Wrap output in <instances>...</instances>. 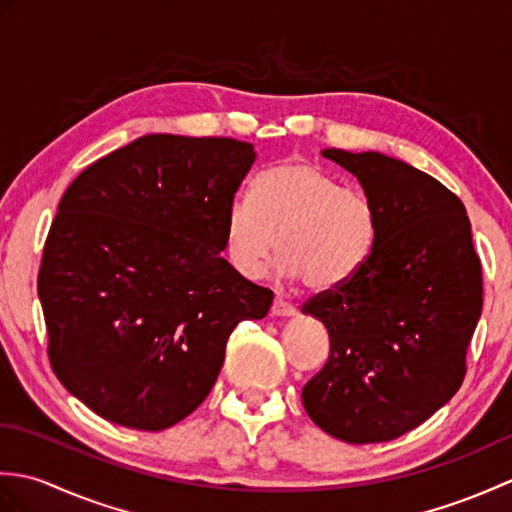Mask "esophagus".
I'll list each match as a JSON object with an SVG mask.
<instances>
[{"label": "esophagus", "instance_id": "1", "mask_svg": "<svg viewBox=\"0 0 512 512\" xmlns=\"http://www.w3.org/2000/svg\"><path fill=\"white\" fill-rule=\"evenodd\" d=\"M270 314H273V317H295L297 308L292 306V303H288V301H284L281 297H277V299L273 301V308H270Z\"/></svg>", "mask_w": 512, "mask_h": 512}]
</instances>
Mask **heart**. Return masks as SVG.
I'll return each mask as SVG.
<instances>
[{
    "label": "heart",
    "mask_w": 512,
    "mask_h": 512,
    "mask_svg": "<svg viewBox=\"0 0 512 512\" xmlns=\"http://www.w3.org/2000/svg\"><path fill=\"white\" fill-rule=\"evenodd\" d=\"M378 244V213L363 191L312 162H284L259 173L253 200L226 209L224 257L237 275L257 279L268 259L312 290H336L361 273Z\"/></svg>",
    "instance_id": "b5f03b06"
}]
</instances>
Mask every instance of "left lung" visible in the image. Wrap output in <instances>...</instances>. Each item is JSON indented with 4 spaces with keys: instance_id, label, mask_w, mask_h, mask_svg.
<instances>
[{
    "instance_id": "8db88e82",
    "label": "left lung",
    "mask_w": 512,
    "mask_h": 512,
    "mask_svg": "<svg viewBox=\"0 0 512 512\" xmlns=\"http://www.w3.org/2000/svg\"><path fill=\"white\" fill-rule=\"evenodd\" d=\"M378 213V244L350 284L301 306L330 356L301 391L312 422L350 444L396 440L453 398L482 314V264L464 204L407 162L325 149Z\"/></svg>"
}]
</instances>
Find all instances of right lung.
I'll list each match as a JSON object with an SVG mask.
<instances>
[{
	"label": "right lung",
	"instance_id": "obj_1",
	"mask_svg": "<svg viewBox=\"0 0 512 512\" xmlns=\"http://www.w3.org/2000/svg\"><path fill=\"white\" fill-rule=\"evenodd\" d=\"M255 162L235 138L149 134L65 189L37 290L61 385L101 418L162 431L209 396L237 323L273 292L220 255Z\"/></svg>",
	"mask_w": 512,
	"mask_h": 512
}]
</instances>
